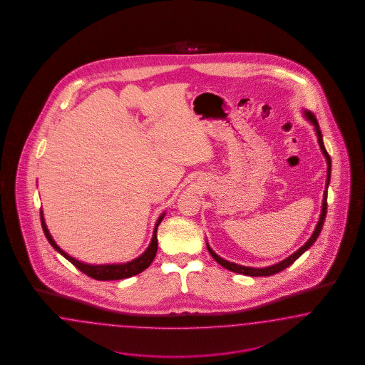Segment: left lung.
I'll list each match as a JSON object with an SVG mask.
<instances>
[{
    "instance_id": "left-lung-1",
    "label": "left lung",
    "mask_w": 365,
    "mask_h": 365,
    "mask_svg": "<svg viewBox=\"0 0 365 365\" xmlns=\"http://www.w3.org/2000/svg\"><path fill=\"white\" fill-rule=\"evenodd\" d=\"M302 115H304L305 120H307V122H309L310 124L313 125L314 133H316V136H317V142H319V145H320L321 153H322V155L325 156L327 166H328V168H327V182H325V190H324V195H322V206H321L320 218H319L317 225H316V227H314V232H312L309 240H308L307 242L304 243V245L299 247V250H296L293 255H289L287 258L282 259V261H279V262H277L274 265L265 266V267H250V266L238 265V264H234V262H230V261H226L225 258H222V257L217 255V253L211 249L209 242L206 241L207 250H209V253L212 255V258H214L220 265L223 266L225 269H227V270H232L234 273L243 274V276H273V274H276V273L282 272L284 269H287V266L292 265V264H293L299 257H301V255H304V253L309 249L310 246H312L313 243L316 242V240H317V238H319V235H320L322 225H324L325 217H327V198H328V187H329V182H331V156H329V154L327 153L325 145H324V142H322V135H321L320 125H319V123H317V119L314 118V115H313L312 112H309V110H302Z\"/></svg>"
}]
</instances>
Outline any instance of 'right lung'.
Here are the masks:
<instances>
[{
    "mask_svg": "<svg viewBox=\"0 0 365 365\" xmlns=\"http://www.w3.org/2000/svg\"><path fill=\"white\" fill-rule=\"evenodd\" d=\"M40 215H41V226H43L45 237H46L48 242L52 245V247L55 249L57 253H60V255H63L72 265L76 266L80 272H83V273L87 274V276L92 277V278H95V279H98V281H113V279H123V278L136 276V274L142 273L148 266L151 265V262L154 261L155 255H156V252H158L156 230H158L159 223L163 221V218H165V215H166V211L159 215L158 221L155 223L154 232H153L151 242H150L148 247L144 250L142 255H139V257H136V258H133V261H128V262H123V264H103V265L87 264V262L78 261L76 258H73L72 255L66 253V252L55 242V240L52 238L51 232L48 230L46 223H45L44 212H43V210L40 211Z\"/></svg>",
    "mask_w": 365,
    "mask_h": 365,
    "instance_id": "add662e5",
    "label": "right lung"
}]
</instances>
